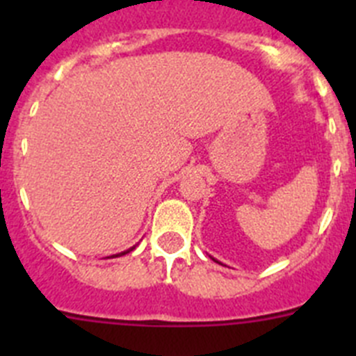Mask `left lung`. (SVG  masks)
Masks as SVG:
<instances>
[{"instance_id":"8db88e82","label":"left lung","mask_w":356,"mask_h":356,"mask_svg":"<svg viewBox=\"0 0 356 356\" xmlns=\"http://www.w3.org/2000/svg\"><path fill=\"white\" fill-rule=\"evenodd\" d=\"M213 260H216V259H213ZM216 262H217V260H216Z\"/></svg>"}]
</instances>
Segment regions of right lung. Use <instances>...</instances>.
<instances>
[{
  "mask_svg": "<svg viewBox=\"0 0 356 356\" xmlns=\"http://www.w3.org/2000/svg\"><path fill=\"white\" fill-rule=\"evenodd\" d=\"M134 250H135V246H134V248H130V250H127V251H122V253L115 254V257H121V254H127V253H130V251H134Z\"/></svg>",
  "mask_w": 356,
  "mask_h": 356,
  "instance_id": "right-lung-1",
  "label": "right lung"
}]
</instances>
